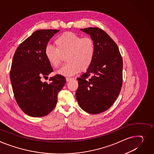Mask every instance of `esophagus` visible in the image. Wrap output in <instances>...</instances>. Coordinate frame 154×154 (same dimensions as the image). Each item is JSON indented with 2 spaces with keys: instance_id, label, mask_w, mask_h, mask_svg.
<instances>
[{
  "instance_id": "1",
  "label": "esophagus",
  "mask_w": 154,
  "mask_h": 154,
  "mask_svg": "<svg viewBox=\"0 0 154 154\" xmlns=\"http://www.w3.org/2000/svg\"><path fill=\"white\" fill-rule=\"evenodd\" d=\"M73 78H71V77H66V81L67 82H69L71 79H72Z\"/></svg>"
}]
</instances>
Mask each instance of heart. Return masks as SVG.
I'll return each mask as SVG.
<instances>
[{"mask_svg":"<svg viewBox=\"0 0 154 154\" xmlns=\"http://www.w3.org/2000/svg\"><path fill=\"white\" fill-rule=\"evenodd\" d=\"M54 44L56 48L50 45L45 48V54L49 64L55 68L60 66L66 56L67 63L58 70L59 74L73 75L79 70H86L93 63L96 46L91 38H82L75 33L67 32L59 36Z\"/></svg>","mask_w":154,"mask_h":154,"instance_id":"b5f03b06","label":"heart"}]
</instances>
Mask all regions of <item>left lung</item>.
Wrapping results in <instances>:
<instances>
[{
	"label": "left lung",
	"instance_id": "1",
	"mask_svg": "<svg viewBox=\"0 0 154 154\" xmlns=\"http://www.w3.org/2000/svg\"><path fill=\"white\" fill-rule=\"evenodd\" d=\"M94 40L93 63L78 77L76 98L79 106L90 114L109 109L118 98L122 85V58L116 43L97 27L81 29Z\"/></svg>",
	"mask_w": 154,
	"mask_h": 154
}]
</instances>
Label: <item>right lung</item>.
<instances>
[{"label":"right lung","mask_w":154,"mask_h":154,"mask_svg":"<svg viewBox=\"0 0 154 154\" xmlns=\"http://www.w3.org/2000/svg\"><path fill=\"white\" fill-rule=\"evenodd\" d=\"M58 29L35 32L17 48L13 57L10 78L15 100L25 114L32 117L48 115L55 108L57 95L66 84L60 74L42 82V77L53 72L47 60L45 49Z\"/></svg>","instance_id":"1"}]
</instances>
